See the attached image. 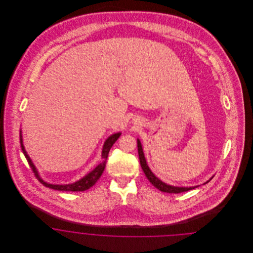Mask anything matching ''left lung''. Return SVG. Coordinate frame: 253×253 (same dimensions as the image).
<instances>
[{
	"instance_id": "left-lung-1",
	"label": "left lung",
	"mask_w": 253,
	"mask_h": 253,
	"mask_svg": "<svg viewBox=\"0 0 253 253\" xmlns=\"http://www.w3.org/2000/svg\"><path fill=\"white\" fill-rule=\"evenodd\" d=\"M137 150H138V157H139L140 165H141V168H142L143 171H144L146 177H147L148 180L150 181V182H151L157 189H158L159 191H161V192H163V193H183V192L191 191V190H193V189L199 187V185H198V186H193V187H177V186L169 185L167 183L160 180L158 177H157V176L153 173V171L151 170V169L149 168L148 163H147L146 158H145L143 149H142V145H141V142H140V140H139L138 138H137ZM212 177H213V176H212ZM212 177L210 178L207 182H205L204 185L205 184H207L208 182H210V181L211 180Z\"/></svg>"
}]
</instances>
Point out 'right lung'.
<instances>
[{
  "mask_svg": "<svg viewBox=\"0 0 253 253\" xmlns=\"http://www.w3.org/2000/svg\"><path fill=\"white\" fill-rule=\"evenodd\" d=\"M121 132H116L113 133L109 136L108 138L105 140L103 147H102V152H101V157H102V162L99 163L96 168L93 170H91L89 173H87L83 178H81L80 180L76 181L74 183L70 184H63V185H56V184H50L47 183L46 181L43 180L40 174L39 171L37 169L35 165L33 164L31 158L27 155L25 149H24V144H23V135H22V130L20 131V141H21V147L23 150L24 157L27 159L28 164L30 165V167L32 169L33 172L35 173V176L38 178V180L40 181L43 186L53 189V190H57V191H65V192H84L88 189H90L92 186H94L96 184V181L99 179V177L101 176L105 166H106V161H107V157H108L109 151L112 148V146L114 143L118 140V138L121 136Z\"/></svg>",
  "mask_w": 253,
  "mask_h": 253,
  "instance_id": "add662e5",
  "label": "right lung"
}]
</instances>
